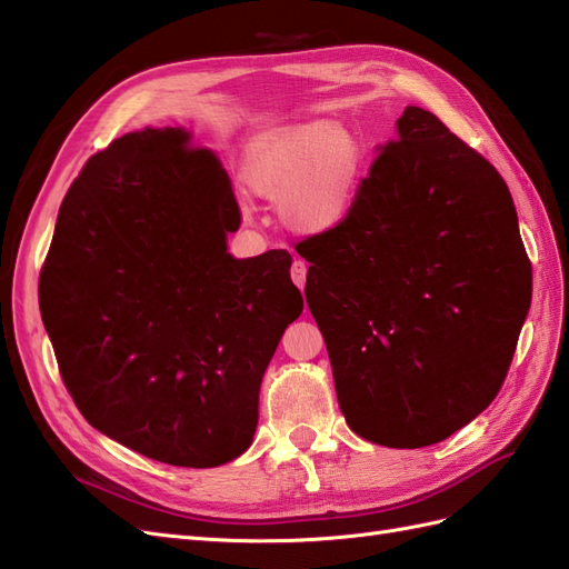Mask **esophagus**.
<instances>
[{"mask_svg": "<svg viewBox=\"0 0 569 569\" xmlns=\"http://www.w3.org/2000/svg\"><path fill=\"white\" fill-rule=\"evenodd\" d=\"M306 272H308V266L303 261L291 263V280H295V284L299 289H303V284H306Z\"/></svg>", "mask_w": 569, "mask_h": 569, "instance_id": "esophagus-1", "label": "esophagus"}]
</instances>
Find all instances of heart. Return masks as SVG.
I'll return each instance as SVG.
<instances>
[{
    "label": "heart",
    "instance_id": "heart-1",
    "mask_svg": "<svg viewBox=\"0 0 569 569\" xmlns=\"http://www.w3.org/2000/svg\"><path fill=\"white\" fill-rule=\"evenodd\" d=\"M363 149L335 120H308L251 144L242 178L251 194L280 203V218L299 234L337 228L353 203Z\"/></svg>",
    "mask_w": 569,
    "mask_h": 569
}]
</instances>
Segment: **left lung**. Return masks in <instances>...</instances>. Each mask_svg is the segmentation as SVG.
Returning <instances> with one entry per match:
<instances>
[{
  "label": "left lung",
  "instance_id": "left-lung-1",
  "mask_svg": "<svg viewBox=\"0 0 569 569\" xmlns=\"http://www.w3.org/2000/svg\"><path fill=\"white\" fill-rule=\"evenodd\" d=\"M306 301L358 437L422 449L501 389L531 303V266L498 170L406 107L337 228L297 244Z\"/></svg>",
  "mask_w": 569,
  "mask_h": 569
}]
</instances>
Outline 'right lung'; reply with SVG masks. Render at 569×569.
Returning <instances> with one entry per match:
<instances>
[{"mask_svg": "<svg viewBox=\"0 0 569 569\" xmlns=\"http://www.w3.org/2000/svg\"><path fill=\"white\" fill-rule=\"evenodd\" d=\"M232 184L184 128H144L84 163L59 209L40 313L66 389L101 435L218 468L256 435L258 391L303 311L291 256L228 251Z\"/></svg>", "mask_w": 569, "mask_h": 569, "instance_id": "right-lung-1", "label": "right lung"}]
</instances>
